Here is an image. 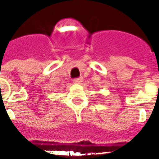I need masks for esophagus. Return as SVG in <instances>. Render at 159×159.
Masks as SVG:
<instances>
[{"label": "esophagus", "mask_w": 159, "mask_h": 159, "mask_svg": "<svg viewBox=\"0 0 159 159\" xmlns=\"http://www.w3.org/2000/svg\"><path fill=\"white\" fill-rule=\"evenodd\" d=\"M82 82V77H78V78H75V79H73V82L74 83H81V82Z\"/></svg>", "instance_id": "obj_1"}]
</instances>
